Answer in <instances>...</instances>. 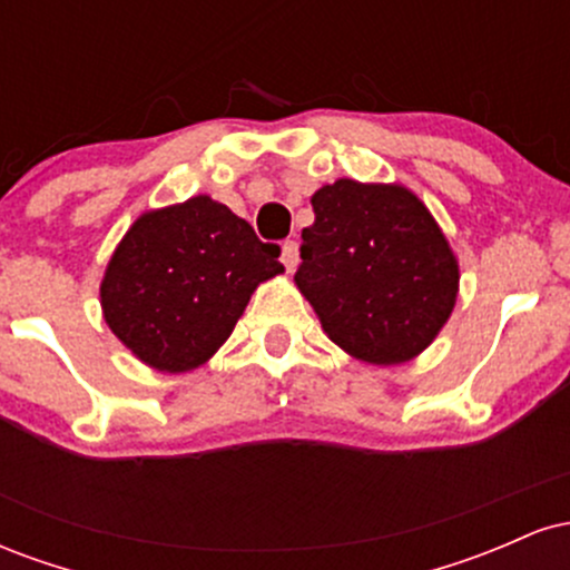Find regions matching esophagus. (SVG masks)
<instances>
[{"instance_id":"34e87169","label":"esophagus","mask_w":570,"mask_h":570,"mask_svg":"<svg viewBox=\"0 0 570 570\" xmlns=\"http://www.w3.org/2000/svg\"><path fill=\"white\" fill-rule=\"evenodd\" d=\"M281 263L289 273H294V267L299 263V246L297 240H284V246H281Z\"/></svg>"}]
</instances>
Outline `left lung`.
I'll list each match as a JSON object with an SVG mask.
<instances>
[{
    "label": "left lung",
    "mask_w": 570,
    "mask_h": 570,
    "mask_svg": "<svg viewBox=\"0 0 570 570\" xmlns=\"http://www.w3.org/2000/svg\"><path fill=\"white\" fill-rule=\"evenodd\" d=\"M294 273L332 343L370 364L429 348L453 313L458 259L429 208L402 185L337 179L311 198Z\"/></svg>",
    "instance_id": "1"
}]
</instances>
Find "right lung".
<instances>
[{"instance_id": "add662e5", "label": "right lung", "mask_w": 570, "mask_h": 570, "mask_svg": "<svg viewBox=\"0 0 570 570\" xmlns=\"http://www.w3.org/2000/svg\"><path fill=\"white\" fill-rule=\"evenodd\" d=\"M278 254L208 195L147 212L104 273V318L153 370H195L230 337L252 292L284 273Z\"/></svg>"}]
</instances>
